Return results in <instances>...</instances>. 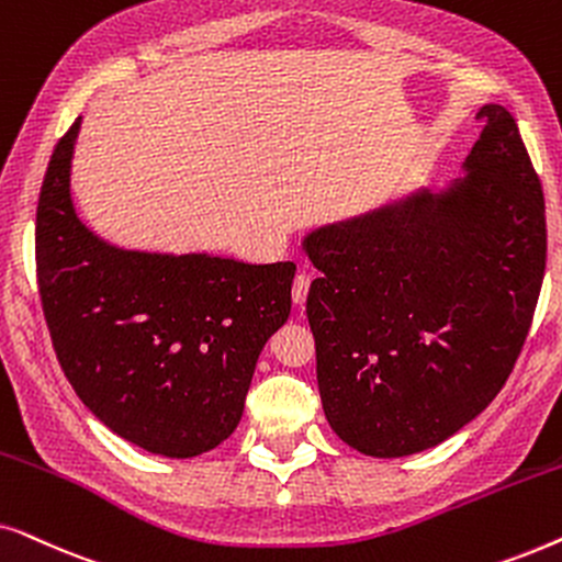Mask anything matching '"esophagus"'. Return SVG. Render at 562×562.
Masks as SVG:
<instances>
[{
  "label": "esophagus",
  "instance_id": "1",
  "mask_svg": "<svg viewBox=\"0 0 562 562\" xmlns=\"http://www.w3.org/2000/svg\"><path fill=\"white\" fill-rule=\"evenodd\" d=\"M310 283H312V276L306 271H299L296 279H294V286H291V299H294L296 304H304L306 299V291H310Z\"/></svg>",
  "mask_w": 562,
  "mask_h": 562
}]
</instances>
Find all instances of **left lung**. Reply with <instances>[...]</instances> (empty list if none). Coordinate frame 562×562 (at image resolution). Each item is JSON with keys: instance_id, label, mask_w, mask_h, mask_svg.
<instances>
[{"instance_id": "left-lung-1", "label": "left lung", "mask_w": 562, "mask_h": 562, "mask_svg": "<svg viewBox=\"0 0 562 562\" xmlns=\"http://www.w3.org/2000/svg\"><path fill=\"white\" fill-rule=\"evenodd\" d=\"M465 176L314 229L306 296L322 409L363 456L435 448L494 402L540 299V176L504 106H481Z\"/></svg>"}]
</instances>
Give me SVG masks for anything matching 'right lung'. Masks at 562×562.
Returning <instances> with one entry per match:
<instances>
[{
    "instance_id": "obj_1",
    "label": "right lung",
    "mask_w": 562,
    "mask_h": 562,
    "mask_svg": "<svg viewBox=\"0 0 562 562\" xmlns=\"http://www.w3.org/2000/svg\"><path fill=\"white\" fill-rule=\"evenodd\" d=\"M79 127L81 117L53 150L35 222L58 363L114 435L156 456H202L243 417L260 350L289 319L296 266L104 243L74 210Z\"/></svg>"
}]
</instances>
